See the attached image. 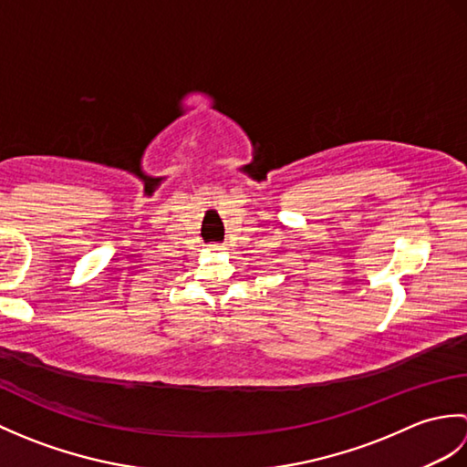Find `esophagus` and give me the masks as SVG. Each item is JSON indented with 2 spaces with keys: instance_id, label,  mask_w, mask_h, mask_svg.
Returning <instances> with one entry per match:
<instances>
[{
  "instance_id": "obj_1",
  "label": "esophagus",
  "mask_w": 467,
  "mask_h": 467,
  "mask_svg": "<svg viewBox=\"0 0 467 467\" xmlns=\"http://www.w3.org/2000/svg\"><path fill=\"white\" fill-rule=\"evenodd\" d=\"M211 249L213 251H226V246L224 244H211Z\"/></svg>"
}]
</instances>
